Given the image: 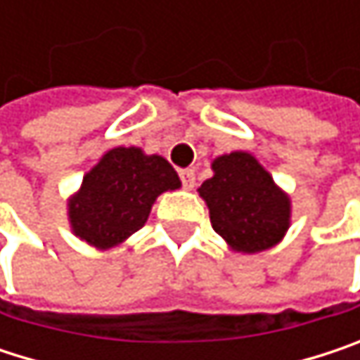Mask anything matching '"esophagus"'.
Here are the masks:
<instances>
[{"instance_id":"esophagus-1","label":"esophagus","mask_w":360,"mask_h":360,"mask_svg":"<svg viewBox=\"0 0 360 360\" xmlns=\"http://www.w3.org/2000/svg\"><path fill=\"white\" fill-rule=\"evenodd\" d=\"M179 175L185 189H193L195 187V171L193 169H183V171H179Z\"/></svg>"}]
</instances>
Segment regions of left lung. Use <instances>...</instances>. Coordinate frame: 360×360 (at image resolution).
<instances>
[{
    "mask_svg": "<svg viewBox=\"0 0 360 360\" xmlns=\"http://www.w3.org/2000/svg\"><path fill=\"white\" fill-rule=\"evenodd\" d=\"M212 177L198 193L206 202L212 229L231 252L256 254L277 246L292 225V200L250 152L217 156Z\"/></svg>",
    "mask_w": 360,
    "mask_h": 360,
    "instance_id": "left-lung-1",
    "label": "left lung"
}]
</instances>
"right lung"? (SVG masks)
I'll use <instances>...</instances> for the list:
<instances>
[{
	"instance_id": "add662e5",
	"label": "right lung",
	"mask_w": 360,
	"mask_h": 360,
	"mask_svg": "<svg viewBox=\"0 0 360 360\" xmlns=\"http://www.w3.org/2000/svg\"><path fill=\"white\" fill-rule=\"evenodd\" d=\"M179 187L167 158L135 146L112 148L68 198L70 231L96 250L116 248L146 225L160 193Z\"/></svg>"
}]
</instances>
